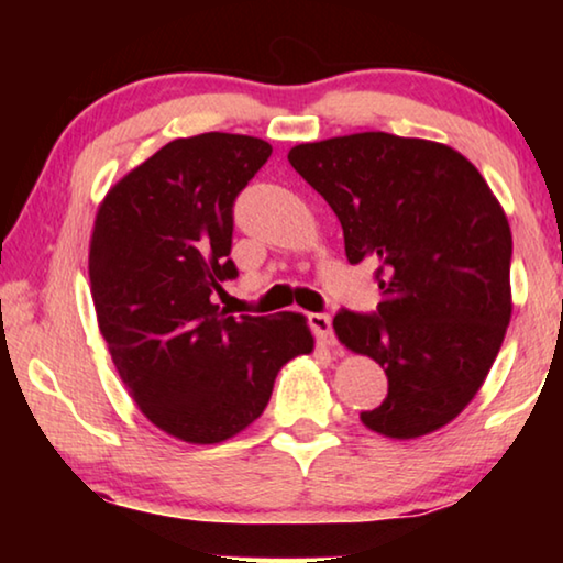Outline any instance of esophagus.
I'll list each match as a JSON object with an SVG mask.
<instances>
[{"label":"esophagus","mask_w":563,"mask_h":563,"mask_svg":"<svg viewBox=\"0 0 563 563\" xmlns=\"http://www.w3.org/2000/svg\"><path fill=\"white\" fill-rule=\"evenodd\" d=\"M310 328L314 330V335H318V341L322 345H333L335 343V338H333V320H330V314L312 312L310 314Z\"/></svg>","instance_id":"esophagus-1"}]
</instances>
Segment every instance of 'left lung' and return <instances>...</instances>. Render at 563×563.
<instances>
[{"mask_svg":"<svg viewBox=\"0 0 563 563\" xmlns=\"http://www.w3.org/2000/svg\"><path fill=\"white\" fill-rule=\"evenodd\" d=\"M287 158L333 207L351 264H376V314L333 320L338 341L389 379L361 422L395 441L435 433L476 397L510 325L503 205L472 161L422 137L353 133Z\"/></svg>","mask_w":563,"mask_h":563,"instance_id":"8db88e82","label":"left lung"}]
</instances>
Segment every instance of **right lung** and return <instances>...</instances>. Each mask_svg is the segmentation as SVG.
<instances>
[{"instance_id": "1", "label": "right lung", "mask_w": 563, "mask_h": 563, "mask_svg": "<svg viewBox=\"0 0 563 563\" xmlns=\"http://www.w3.org/2000/svg\"><path fill=\"white\" fill-rule=\"evenodd\" d=\"M272 156L261 137H176L110 187L89 241L99 333L130 397L184 443H222L261 418L314 338L299 312L214 305L233 279V202Z\"/></svg>"}]
</instances>
